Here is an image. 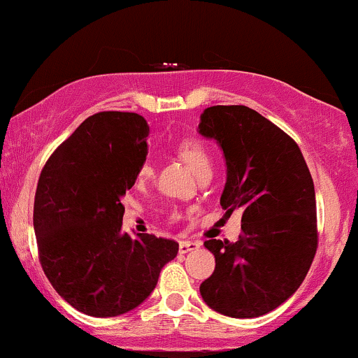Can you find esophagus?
<instances>
[{"label": "esophagus", "mask_w": 358, "mask_h": 358, "mask_svg": "<svg viewBox=\"0 0 358 358\" xmlns=\"http://www.w3.org/2000/svg\"><path fill=\"white\" fill-rule=\"evenodd\" d=\"M199 242H193V241H180L179 242V252L180 255H186V252L194 251V249L199 248Z\"/></svg>", "instance_id": "esophagus-1"}]
</instances>
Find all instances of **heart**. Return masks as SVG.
Listing matches in <instances>:
<instances>
[{"label":"heart","mask_w":358,"mask_h":358,"mask_svg":"<svg viewBox=\"0 0 358 358\" xmlns=\"http://www.w3.org/2000/svg\"><path fill=\"white\" fill-rule=\"evenodd\" d=\"M176 152H178L180 159L189 165L198 176L206 171H211V159H210L208 150H206V147L201 143V141L196 140V138H184V140H180L178 147H176ZM152 174H153L152 164L145 162L140 165V169H138L136 179L147 180L152 178Z\"/></svg>","instance_id":"b5f03b06"}]
</instances>
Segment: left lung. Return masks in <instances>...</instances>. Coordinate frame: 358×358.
Masks as SVG:
<instances>
[{"label": "left lung", "mask_w": 358, "mask_h": 358, "mask_svg": "<svg viewBox=\"0 0 358 358\" xmlns=\"http://www.w3.org/2000/svg\"><path fill=\"white\" fill-rule=\"evenodd\" d=\"M199 133L224 150L227 217L242 211L236 242L208 239L215 271L199 287L213 310L257 317L301 287L317 249L316 193L299 145L245 106L205 109Z\"/></svg>", "instance_id": "8db88e82"}]
</instances>
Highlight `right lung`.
I'll use <instances>...</instances> for the list:
<instances>
[{"label":"right lung","mask_w":358,"mask_h":358,"mask_svg":"<svg viewBox=\"0 0 358 358\" xmlns=\"http://www.w3.org/2000/svg\"><path fill=\"white\" fill-rule=\"evenodd\" d=\"M147 136L140 114H94L52 152L37 182L34 230L42 270L88 316H121L140 306L178 256L176 241L121 232V198L147 159Z\"/></svg>","instance_id":"right-lung-1"}]
</instances>
